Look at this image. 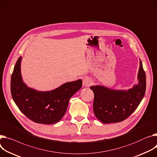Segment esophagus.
I'll list each match as a JSON object with an SVG mask.
<instances>
[{"mask_svg":"<svg viewBox=\"0 0 157 157\" xmlns=\"http://www.w3.org/2000/svg\"><path fill=\"white\" fill-rule=\"evenodd\" d=\"M92 83V81L90 78L86 77L82 80V85L85 87H88L90 86Z\"/></svg>","mask_w":157,"mask_h":157,"instance_id":"esophagus-1","label":"esophagus"}]
</instances>
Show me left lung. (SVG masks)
Masks as SVG:
<instances>
[{"label": "left lung", "mask_w": 157, "mask_h": 157, "mask_svg": "<svg viewBox=\"0 0 157 157\" xmlns=\"http://www.w3.org/2000/svg\"><path fill=\"white\" fill-rule=\"evenodd\" d=\"M138 74V83L128 90H113L105 86H91L93 111L102 123H116L128 118L137 109L146 91V75L141 60Z\"/></svg>", "instance_id": "obj_1"}]
</instances>
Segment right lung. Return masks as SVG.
<instances>
[{
    "mask_svg": "<svg viewBox=\"0 0 157 157\" xmlns=\"http://www.w3.org/2000/svg\"><path fill=\"white\" fill-rule=\"evenodd\" d=\"M21 60L22 57L17 59L10 81L14 101L21 112L35 122L57 123L64 116L70 98L82 87V80L64 83L50 91L36 90L23 82L21 72Z\"/></svg>",
    "mask_w": 157,
    "mask_h": 157,
    "instance_id": "obj_1",
    "label": "right lung"
}]
</instances>
